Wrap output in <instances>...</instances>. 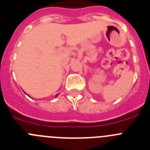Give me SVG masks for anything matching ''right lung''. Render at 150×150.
Segmentation results:
<instances>
[{"instance_id":"add662e5","label":"right lung","mask_w":150,"mask_h":150,"mask_svg":"<svg viewBox=\"0 0 150 150\" xmlns=\"http://www.w3.org/2000/svg\"><path fill=\"white\" fill-rule=\"evenodd\" d=\"M58 95H59V94H57V95H55V97H57V96H58Z\"/></svg>"}]
</instances>
